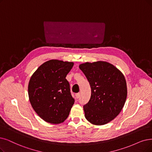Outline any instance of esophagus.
<instances>
[{"instance_id": "esophagus-1", "label": "esophagus", "mask_w": 152, "mask_h": 152, "mask_svg": "<svg viewBox=\"0 0 152 152\" xmlns=\"http://www.w3.org/2000/svg\"><path fill=\"white\" fill-rule=\"evenodd\" d=\"M80 95L79 93L76 94H75V99H79V98H80Z\"/></svg>"}]
</instances>
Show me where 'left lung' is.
<instances>
[{
  "label": "left lung",
  "mask_w": 152,
  "mask_h": 152,
  "mask_svg": "<svg viewBox=\"0 0 152 152\" xmlns=\"http://www.w3.org/2000/svg\"><path fill=\"white\" fill-rule=\"evenodd\" d=\"M91 87L89 102L83 106L85 117L96 125L107 124L123 108L127 96L124 75L107 62H86L79 65Z\"/></svg>",
  "instance_id": "left-lung-1"
}]
</instances>
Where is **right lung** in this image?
<instances>
[{"label": "right lung", "mask_w": 152, "mask_h": 152, "mask_svg": "<svg viewBox=\"0 0 152 152\" xmlns=\"http://www.w3.org/2000/svg\"><path fill=\"white\" fill-rule=\"evenodd\" d=\"M73 66V62L50 60L42 64L30 77V102L39 116L48 123L64 122L74 104L65 78Z\"/></svg>", "instance_id": "obj_1"}]
</instances>
